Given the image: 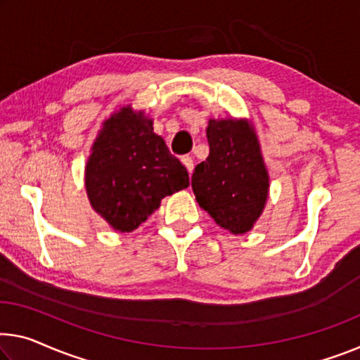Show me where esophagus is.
Wrapping results in <instances>:
<instances>
[{
  "label": "esophagus",
  "instance_id": "34e87169",
  "mask_svg": "<svg viewBox=\"0 0 360 360\" xmlns=\"http://www.w3.org/2000/svg\"><path fill=\"white\" fill-rule=\"evenodd\" d=\"M181 162H184V165L186 167V170H188V174H193V167H195V165H193V158L191 156H184L181 158Z\"/></svg>",
  "mask_w": 360,
  "mask_h": 360
}]
</instances>
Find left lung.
Segmentation results:
<instances>
[{"mask_svg":"<svg viewBox=\"0 0 360 360\" xmlns=\"http://www.w3.org/2000/svg\"><path fill=\"white\" fill-rule=\"evenodd\" d=\"M209 156L191 176L196 201L215 224L243 235L264 212L270 176L256 129L248 119H209Z\"/></svg>","mask_w":360,"mask_h":360,"instance_id":"8db88e82","label":"left lung"}]
</instances>
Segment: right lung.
<instances>
[{"label":"right lung","instance_id":"1","mask_svg":"<svg viewBox=\"0 0 360 360\" xmlns=\"http://www.w3.org/2000/svg\"><path fill=\"white\" fill-rule=\"evenodd\" d=\"M190 186V176L154 134L145 110L122 106L104 120L85 165L93 211L120 233L136 230L165 196Z\"/></svg>","mask_w":360,"mask_h":360}]
</instances>
